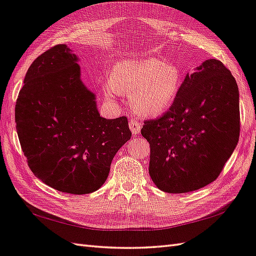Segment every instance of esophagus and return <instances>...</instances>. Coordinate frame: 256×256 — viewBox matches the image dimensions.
Returning a JSON list of instances; mask_svg holds the SVG:
<instances>
[{
    "instance_id": "1",
    "label": "esophagus",
    "mask_w": 256,
    "mask_h": 256,
    "mask_svg": "<svg viewBox=\"0 0 256 256\" xmlns=\"http://www.w3.org/2000/svg\"><path fill=\"white\" fill-rule=\"evenodd\" d=\"M141 126H142V124L139 120H129V128H130V130H132V134H139L140 130H141Z\"/></svg>"
}]
</instances>
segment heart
<instances>
[{
  "label": "heart",
  "instance_id": "1",
  "mask_svg": "<svg viewBox=\"0 0 256 256\" xmlns=\"http://www.w3.org/2000/svg\"><path fill=\"white\" fill-rule=\"evenodd\" d=\"M182 84L184 74L177 65L150 58L116 64L106 90L110 96L117 92L132 98V105L138 113L158 116L172 106Z\"/></svg>",
  "mask_w": 256,
  "mask_h": 256
}]
</instances>
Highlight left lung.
Wrapping results in <instances>:
<instances>
[{"mask_svg":"<svg viewBox=\"0 0 256 256\" xmlns=\"http://www.w3.org/2000/svg\"><path fill=\"white\" fill-rule=\"evenodd\" d=\"M141 134L160 190L186 193L213 182L239 140V90L232 72L218 60L203 62L186 74L170 110L146 120Z\"/></svg>","mask_w":256,"mask_h":256,"instance_id":"8db88e82","label":"left lung"}]
</instances>
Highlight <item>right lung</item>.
<instances>
[{"mask_svg": "<svg viewBox=\"0 0 256 256\" xmlns=\"http://www.w3.org/2000/svg\"><path fill=\"white\" fill-rule=\"evenodd\" d=\"M79 58L66 44L30 65L18 94V138L34 176L51 188L86 194L102 186L112 160L132 138L127 117L100 116L81 80Z\"/></svg>", "mask_w": 256, "mask_h": 256, "instance_id": "add662e5", "label": "right lung"}]
</instances>
